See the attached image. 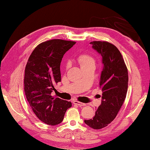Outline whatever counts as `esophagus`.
<instances>
[{"mask_svg": "<svg viewBox=\"0 0 150 150\" xmlns=\"http://www.w3.org/2000/svg\"><path fill=\"white\" fill-rule=\"evenodd\" d=\"M73 103L74 104H76V105L79 106H85V105H86L85 104H84V103H82V102H79V101H77V100H74V101L73 102Z\"/></svg>", "mask_w": 150, "mask_h": 150, "instance_id": "1", "label": "esophagus"}]
</instances>
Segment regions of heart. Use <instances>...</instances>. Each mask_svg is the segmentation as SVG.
Returning <instances> with one entry per match:
<instances>
[{
  "label": "heart",
  "instance_id": "obj_1",
  "mask_svg": "<svg viewBox=\"0 0 150 150\" xmlns=\"http://www.w3.org/2000/svg\"><path fill=\"white\" fill-rule=\"evenodd\" d=\"M77 61L81 67L91 64V63L95 64V59H93V57L89 54H86V53L80 54L78 57Z\"/></svg>",
  "mask_w": 150,
  "mask_h": 150
}]
</instances>
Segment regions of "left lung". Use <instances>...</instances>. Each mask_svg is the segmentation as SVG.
<instances>
[{
    "label": "left lung",
    "mask_w": 150,
    "mask_h": 150,
    "mask_svg": "<svg viewBox=\"0 0 150 150\" xmlns=\"http://www.w3.org/2000/svg\"><path fill=\"white\" fill-rule=\"evenodd\" d=\"M90 44L102 57L104 66L100 81L102 100L93 117L85 120V123L99 130L110 124L120 111L128 91V73L124 58L115 46L105 41H93Z\"/></svg>",
    "instance_id": "1"
}]
</instances>
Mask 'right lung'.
Wrapping results in <instances>:
<instances>
[{
  "label": "right lung",
  "mask_w": 150,
  "mask_h": 150,
  "mask_svg": "<svg viewBox=\"0 0 150 150\" xmlns=\"http://www.w3.org/2000/svg\"><path fill=\"white\" fill-rule=\"evenodd\" d=\"M76 44L54 39L41 43L28 58L24 73V92L33 111L45 124L55 126L64 118L71 102L51 96L61 82L60 65L63 55Z\"/></svg>",
  "instance_id": "1"
}]
</instances>
